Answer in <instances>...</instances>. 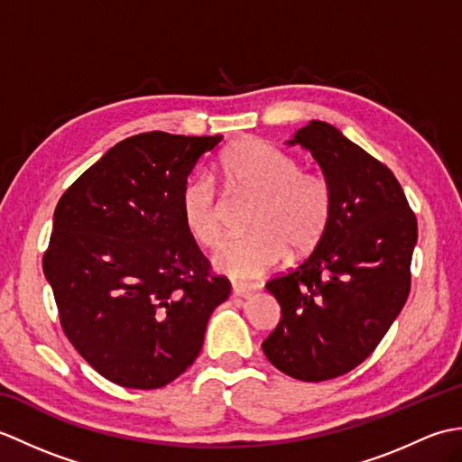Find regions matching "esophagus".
<instances>
[{
	"mask_svg": "<svg viewBox=\"0 0 462 462\" xmlns=\"http://www.w3.org/2000/svg\"><path fill=\"white\" fill-rule=\"evenodd\" d=\"M256 290V286H252V283H232V296H248Z\"/></svg>",
	"mask_w": 462,
	"mask_h": 462,
	"instance_id": "1",
	"label": "esophagus"
}]
</instances>
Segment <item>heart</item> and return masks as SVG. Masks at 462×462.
Returning a JSON list of instances; mask_svg holds the SVG:
<instances>
[{
	"label": "heart",
	"mask_w": 462,
	"mask_h": 462,
	"mask_svg": "<svg viewBox=\"0 0 462 462\" xmlns=\"http://www.w3.org/2000/svg\"><path fill=\"white\" fill-rule=\"evenodd\" d=\"M220 172L234 192L250 194L248 236L224 242L212 256L216 272L232 280H254L288 254L308 252L321 240L331 216V189L319 174L301 171L291 154L260 139H244L226 149ZM186 230L206 248L220 242L222 204L206 174L186 180L180 194Z\"/></svg>",
	"instance_id": "heart-1"
}]
</instances>
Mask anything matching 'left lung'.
<instances>
[{"instance_id":"obj_1","label":"left lung","mask_w":462,"mask_h":462,"mask_svg":"<svg viewBox=\"0 0 462 462\" xmlns=\"http://www.w3.org/2000/svg\"><path fill=\"white\" fill-rule=\"evenodd\" d=\"M286 144L311 152L331 189L316 250L266 283L282 318L262 349L300 381H328L365 361L403 310L417 220L385 164L336 126L310 121Z\"/></svg>"}]
</instances>
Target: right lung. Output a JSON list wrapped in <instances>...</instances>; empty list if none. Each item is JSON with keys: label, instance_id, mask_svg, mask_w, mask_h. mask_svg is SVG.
Returning a JSON list of instances; mask_svg holds the SVG:
<instances>
[{"label": "right lung", "instance_id": "add662e5", "mask_svg": "<svg viewBox=\"0 0 462 462\" xmlns=\"http://www.w3.org/2000/svg\"><path fill=\"white\" fill-rule=\"evenodd\" d=\"M222 141L161 131L116 143L57 202L43 273L69 341L116 385L159 389L199 357L230 282L186 230L180 194Z\"/></svg>", "mask_w": 462, "mask_h": 462}]
</instances>
